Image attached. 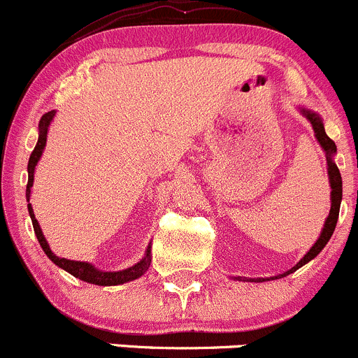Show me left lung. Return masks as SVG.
I'll return each mask as SVG.
<instances>
[{"label": "left lung", "mask_w": 358, "mask_h": 358, "mask_svg": "<svg viewBox=\"0 0 358 358\" xmlns=\"http://www.w3.org/2000/svg\"><path fill=\"white\" fill-rule=\"evenodd\" d=\"M301 113H303L304 116H306L308 122L311 123V127H313L315 130V137H317V141L320 143L322 150L325 151V158H327V174H329V182H331V212H329L327 219H325V224L324 228H322V233L320 236H318L317 242L313 243V247H311L310 250H308L306 254H304L303 259L299 261L296 266H292L291 270L285 271V273L278 275V277H271L275 280V278H282L285 277V275L292 273V271L299 270L303 264L310 263L313 257H317V254L320 252L322 249H324L325 245H327V242L331 240L332 233H334V228H336V222H338V215H339V205H341V198H343V180H341V174H339V169L338 165L334 164V155H336V144L334 141L329 139V136L325 134L324 130V122H322L320 116L317 115L315 111H310V109H301ZM238 280H242V278L238 277ZM247 280V278H245ZM250 282H264V280H270V278H249Z\"/></svg>", "instance_id": "8db88e82"}]
</instances>
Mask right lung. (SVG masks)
Returning a JSON list of instances; mask_svg holds the SVG:
<instances>
[{"mask_svg":"<svg viewBox=\"0 0 358 358\" xmlns=\"http://www.w3.org/2000/svg\"><path fill=\"white\" fill-rule=\"evenodd\" d=\"M54 116H55V111H48V113H45L40 120V136H38V143L29 157V164H27V174H29V179H27V187H26L27 201H29L31 187H33V182H34V167L38 165V160L41 158V153H43L45 146H47L48 127H50V122L54 120ZM27 208H29V215H31V221H33V228H34V233H36L38 242H40L41 249L45 250V254L48 256V259H52V263L57 264L59 268L66 270L67 273H71L73 277L80 278V280L88 282V284H95V285H120V284H125V282L136 280V278H139L141 275H144V271L150 268L151 245H148L146 256H144L139 263L134 264V266H130V268H127V270H122V271H102V270H97L95 266H92L90 263H85V261H71V259H64V257L55 256V254L52 252L50 247H48L47 238H45V235H43V231H41L40 224H38L36 217H34V212H33V207H31V203H27Z\"/></svg>","mask_w":358,"mask_h":358,"instance_id":"right-lung-1","label":"right lung"}]
</instances>
